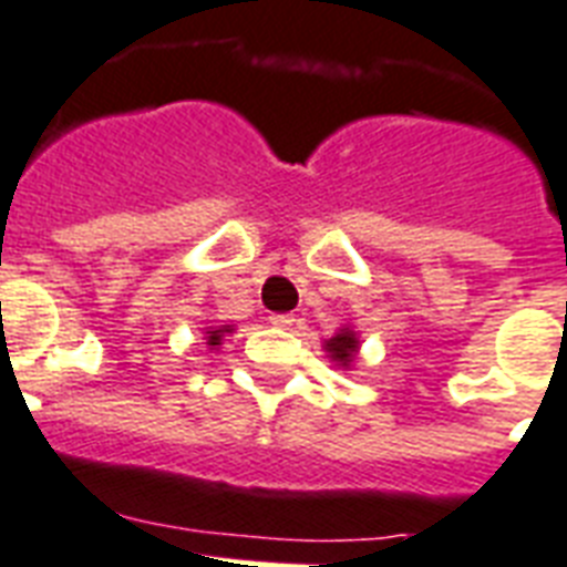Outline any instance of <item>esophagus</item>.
Here are the masks:
<instances>
[{"label":"esophagus","instance_id":"obj_1","mask_svg":"<svg viewBox=\"0 0 567 567\" xmlns=\"http://www.w3.org/2000/svg\"><path fill=\"white\" fill-rule=\"evenodd\" d=\"M269 322L275 324V328H284V331H287V328H292V324H296V316H292V313H271Z\"/></svg>","mask_w":567,"mask_h":567}]
</instances>
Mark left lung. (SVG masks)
Returning <instances> with one entry per match:
<instances>
[{
    "instance_id": "left-lung-1",
    "label": "left lung",
    "mask_w": 567,
    "mask_h": 567,
    "mask_svg": "<svg viewBox=\"0 0 567 567\" xmlns=\"http://www.w3.org/2000/svg\"><path fill=\"white\" fill-rule=\"evenodd\" d=\"M322 349L340 370H352V363L358 361V352H361V337H358L352 324H343L331 340H324Z\"/></svg>"
}]
</instances>
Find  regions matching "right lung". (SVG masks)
<instances>
[{
  "label": "right lung",
  "mask_w": 567,
  "mask_h": 567,
  "mask_svg": "<svg viewBox=\"0 0 567 567\" xmlns=\"http://www.w3.org/2000/svg\"><path fill=\"white\" fill-rule=\"evenodd\" d=\"M227 333H234V324H218V328H206V331H204L206 349H218Z\"/></svg>",
  "instance_id": "1"
}]
</instances>
